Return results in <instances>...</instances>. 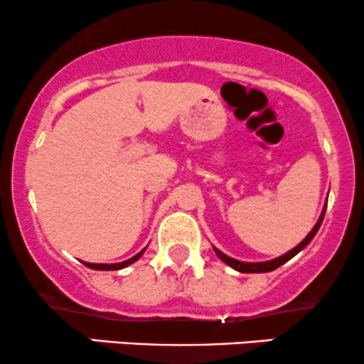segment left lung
<instances>
[{
    "instance_id": "8db88e82",
    "label": "left lung",
    "mask_w": 364,
    "mask_h": 364,
    "mask_svg": "<svg viewBox=\"0 0 364 364\" xmlns=\"http://www.w3.org/2000/svg\"><path fill=\"white\" fill-rule=\"evenodd\" d=\"M325 208H327V203H325V205H323V210H321V214L318 217V220H316V224L313 225V229H311L310 232H308L306 237H304L301 243L296 245L294 248L289 250V252H287V253L281 255V257L272 258V260H267V262H241V260H236V258L228 257V255L220 252V250L215 248V246H214V252H215L217 257H219L220 260L225 263V265H229V267H231V269H235V270H237V272H241V274L272 272V270L279 269V267L284 265V263L289 262L292 257H296V255L301 252V250H304L308 245H310V241L313 240V237H315L316 232H318V229H320V225H321V220H323V215H325Z\"/></svg>"
}]
</instances>
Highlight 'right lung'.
<instances>
[{"label":"right lung","mask_w":364,"mask_h":364,"mask_svg":"<svg viewBox=\"0 0 364 364\" xmlns=\"http://www.w3.org/2000/svg\"><path fill=\"white\" fill-rule=\"evenodd\" d=\"M145 250H147V246H145L140 253H136L135 257L128 258V260L119 262V263H89V262H82V263L83 265L89 267V269H94V270H121V269H124V267L132 265V263H135L136 260H139L141 255L145 253Z\"/></svg>","instance_id":"right-lung-1"}]
</instances>
